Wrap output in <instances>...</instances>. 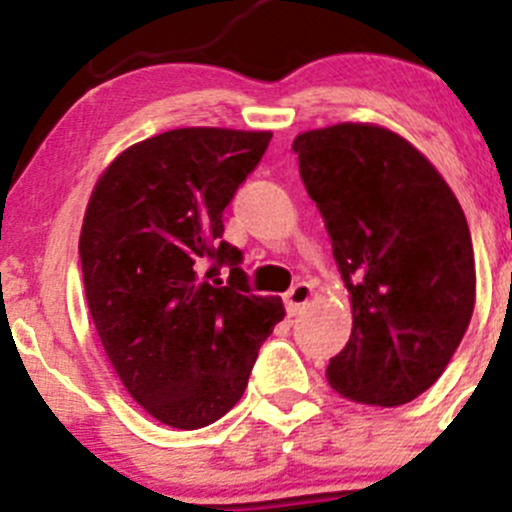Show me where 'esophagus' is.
Segmentation results:
<instances>
[{
	"mask_svg": "<svg viewBox=\"0 0 512 512\" xmlns=\"http://www.w3.org/2000/svg\"><path fill=\"white\" fill-rule=\"evenodd\" d=\"M314 294V287L309 285V282H299V285H294L289 292L285 294V304H287V312L289 314H297L299 309L304 307V304L312 299Z\"/></svg>",
	"mask_w": 512,
	"mask_h": 512,
	"instance_id": "1",
	"label": "esophagus"
}]
</instances>
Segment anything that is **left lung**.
Listing matches in <instances>:
<instances>
[{"mask_svg":"<svg viewBox=\"0 0 512 512\" xmlns=\"http://www.w3.org/2000/svg\"><path fill=\"white\" fill-rule=\"evenodd\" d=\"M292 151L352 302L329 386L356 404H409L443 374L476 307L461 203L431 160L376 123L304 131Z\"/></svg>","mask_w":512,"mask_h":512,"instance_id":"left-lung-1","label":"left lung"}]
</instances>
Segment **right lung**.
I'll return each mask as SVG.
<instances>
[{
	"label": "right lung",
	"mask_w": 512,
	"mask_h": 512,
	"mask_svg": "<svg viewBox=\"0 0 512 512\" xmlns=\"http://www.w3.org/2000/svg\"><path fill=\"white\" fill-rule=\"evenodd\" d=\"M270 138L175 128L118 153L91 190L79 237L86 304L121 384L170 428L225 416L285 317L280 297L250 294L242 252L223 240L225 205ZM223 264L231 277L218 288Z\"/></svg>",
	"instance_id": "obj_1"
}]
</instances>
